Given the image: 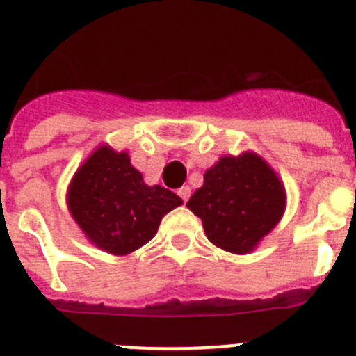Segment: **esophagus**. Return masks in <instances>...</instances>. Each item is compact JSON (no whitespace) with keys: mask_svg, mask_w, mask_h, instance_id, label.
<instances>
[{"mask_svg":"<svg viewBox=\"0 0 356 356\" xmlns=\"http://www.w3.org/2000/svg\"><path fill=\"white\" fill-rule=\"evenodd\" d=\"M177 193H179V197L182 199V202H186V200L190 199V195H191V188L190 186H182L181 190L177 191Z\"/></svg>","mask_w":356,"mask_h":356,"instance_id":"1","label":"esophagus"}]
</instances>
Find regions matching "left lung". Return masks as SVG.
I'll return each mask as SVG.
<instances>
[{
	"label": "left lung",
	"mask_w": 356,
	"mask_h": 356,
	"mask_svg": "<svg viewBox=\"0 0 356 356\" xmlns=\"http://www.w3.org/2000/svg\"><path fill=\"white\" fill-rule=\"evenodd\" d=\"M209 242L234 254L251 252L285 209V188L256 154L220 157L186 204Z\"/></svg>",
	"instance_id": "obj_1"
}]
</instances>
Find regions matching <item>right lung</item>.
Segmentation results:
<instances>
[{
    "instance_id": "obj_1",
    "label": "right lung",
    "mask_w": 356,
    "mask_h": 356,
    "mask_svg": "<svg viewBox=\"0 0 356 356\" xmlns=\"http://www.w3.org/2000/svg\"><path fill=\"white\" fill-rule=\"evenodd\" d=\"M182 200L174 191L147 186L129 154L98 148L71 181L67 206L80 229L111 254H129L150 242L161 218Z\"/></svg>"
}]
</instances>
